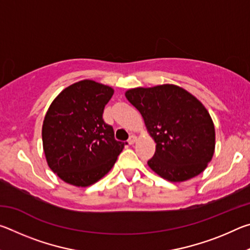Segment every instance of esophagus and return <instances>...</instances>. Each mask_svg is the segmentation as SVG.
Wrapping results in <instances>:
<instances>
[{
    "label": "esophagus",
    "mask_w": 250,
    "mask_h": 250,
    "mask_svg": "<svg viewBox=\"0 0 250 250\" xmlns=\"http://www.w3.org/2000/svg\"><path fill=\"white\" fill-rule=\"evenodd\" d=\"M135 141H137V137H134V135H131L130 139L128 140V143L130 146H132V145H134Z\"/></svg>",
    "instance_id": "1"
}]
</instances>
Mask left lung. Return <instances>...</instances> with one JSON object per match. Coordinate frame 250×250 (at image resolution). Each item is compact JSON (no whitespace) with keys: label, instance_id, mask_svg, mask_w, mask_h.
<instances>
[{"label":"left lung","instance_id":"left-lung-1","mask_svg":"<svg viewBox=\"0 0 250 250\" xmlns=\"http://www.w3.org/2000/svg\"><path fill=\"white\" fill-rule=\"evenodd\" d=\"M125 98L139 110L156 143L147 166L170 182H184L205 170L215 150V128L200 100L175 84L138 87Z\"/></svg>","mask_w":250,"mask_h":250}]
</instances>
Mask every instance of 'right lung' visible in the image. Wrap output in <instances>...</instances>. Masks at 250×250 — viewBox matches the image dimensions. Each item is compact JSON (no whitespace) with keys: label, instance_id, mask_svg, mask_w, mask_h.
I'll return each instance as SVG.
<instances>
[{"label":"right lung","instance_id":"add662e5","mask_svg":"<svg viewBox=\"0 0 250 250\" xmlns=\"http://www.w3.org/2000/svg\"><path fill=\"white\" fill-rule=\"evenodd\" d=\"M113 89L94 80L70 84L50 104L42 138L48 167L66 183L86 188L115 166L125 143L103 119Z\"/></svg>","mask_w":250,"mask_h":250}]
</instances>
